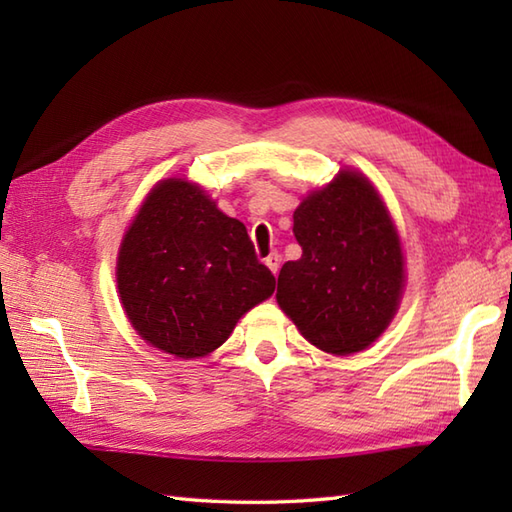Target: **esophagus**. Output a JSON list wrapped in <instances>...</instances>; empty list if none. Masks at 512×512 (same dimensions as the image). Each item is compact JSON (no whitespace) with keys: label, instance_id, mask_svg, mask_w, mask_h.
Segmentation results:
<instances>
[{"label":"esophagus","instance_id":"esophagus-1","mask_svg":"<svg viewBox=\"0 0 512 512\" xmlns=\"http://www.w3.org/2000/svg\"><path fill=\"white\" fill-rule=\"evenodd\" d=\"M279 262H281V257L277 255V253H270L266 259H264V264L273 270V273L277 275L279 273Z\"/></svg>","mask_w":512,"mask_h":512}]
</instances>
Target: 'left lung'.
<instances>
[{"label":"left lung","instance_id":"obj_1","mask_svg":"<svg viewBox=\"0 0 512 512\" xmlns=\"http://www.w3.org/2000/svg\"><path fill=\"white\" fill-rule=\"evenodd\" d=\"M297 262L277 279V303L306 339L334 356L372 345L394 319L405 259L387 206L363 173L341 169L295 215Z\"/></svg>","mask_w":512,"mask_h":512}]
</instances>
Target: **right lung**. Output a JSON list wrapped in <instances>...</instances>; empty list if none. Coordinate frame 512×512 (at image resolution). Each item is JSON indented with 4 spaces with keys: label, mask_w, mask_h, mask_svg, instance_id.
Returning <instances> with one entry per match:
<instances>
[{
    "label": "right lung",
    "mask_w": 512,
    "mask_h": 512,
    "mask_svg": "<svg viewBox=\"0 0 512 512\" xmlns=\"http://www.w3.org/2000/svg\"><path fill=\"white\" fill-rule=\"evenodd\" d=\"M116 284L134 330L176 358L211 354L275 292L246 226L184 178L149 191L118 250Z\"/></svg>",
    "instance_id": "right-lung-1"
}]
</instances>
